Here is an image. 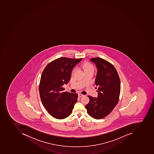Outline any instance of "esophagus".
I'll return each instance as SVG.
<instances>
[{
    "mask_svg": "<svg viewBox=\"0 0 154 154\" xmlns=\"http://www.w3.org/2000/svg\"><path fill=\"white\" fill-rule=\"evenodd\" d=\"M78 96L79 97H82L84 96V95L82 94H78Z\"/></svg>",
    "mask_w": 154,
    "mask_h": 154,
    "instance_id": "obj_1",
    "label": "esophagus"
}]
</instances>
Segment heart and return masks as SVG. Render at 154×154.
<instances>
[{"label": "heart", "instance_id": "obj_1", "mask_svg": "<svg viewBox=\"0 0 154 154\" xmlns=\"http://www.w3.org/2000/svg\"><path fill=\"white\" fill-rule=\"evenodd\" d=\"M82 68L84 70V72L88 71H93L94 69H93V66L91 64H90L89 63H85L82 65ZM75 69L73 70L72 72V73H73L75 72Z\"/></svg>", "mask_w": 154, "mask_h": 154}]
</instances>
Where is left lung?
I'll list each match as a JSON object with an SVG mask.
<instances>
[{"instance_id": "obj_1", "label": "left lung", "mask_w": 154, "mask_h": 154, "mask_svg": "<svg viewBox=\"0 0 154 154\" xmlns=\"http://www.w3.org/2000/svg\"><path fill=\"white\" fill-rule=\"evenodd\" d=\"M97 69L95 83L98 97L88 96L90 102L86 109L90 116L101 119L111 113L119 100L120 81L118 72L111 63L101 58H91Z\"/></svg>"}]
</instances>
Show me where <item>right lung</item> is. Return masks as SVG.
<instances>
[{"mask_svg": "<svg viewBox=\"0 0 154 154\" xmlns=\"http://www.w3.org/2000/svg\"><path fill=\"white\" fill-rule=\"evenodd\" d=\"M82 60L61 57L49 63L43 71L40 82V96L44 107L57 119H64L72 114L77 101V93L64 92L73 68Z\"/></svg>", "mask_w": 154, "mask_h": 154, "instance_id": "right-lung-1", "label": "right lung"}]
</instances>
